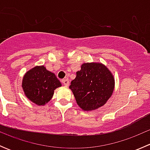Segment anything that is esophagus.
I'll list each match as a JSON object with an SVG mask.
<instances>
[{
    "instance_id": "34e87169",
    "label": "esophagus",
    "mask_w": 150,
    "mask_h": 150,
    "mask_svg": "<svg viewBox=\"0 0 150 150\" xmlns=\"http://www.w3.org/2000/svg\"><path fill=\"white\" fill-rule=\"evenodd\" d=\"M62 83L65 86H68L69 84V81H68V79H63L62 81Z\"/></svg>"
}]
</instances>
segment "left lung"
<instances>
[{
  "label": "left lung",
  "instance_id": "1",
  "mask_svg": "<svg viewBox=\"0 0 150 150\" xmlns=\"http://www.w3.org/2000/svg\"><path fill=\"white\" fill-rule=\"evenodd\" d=\"M114 86V78L107 67L101 63H84L69 88L78 106L88 111L103 106L112 94Z\"/></svg>",
  "mask_w": 150,
  "mask_h": 150
}]
</instances>
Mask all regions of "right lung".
<instances>
[{
  "instance_id": "add662e5",
  "label": "right lung",
  "mask_w": 150,
  "mask_h": 150,
  "mask_svg": "<svg viewBox=\"0 0 150 150\" xmlns=\"http://www.w3.org/2000/svg\"><path fill=\"white\" fill-rule=\"evenodd\" d=\"M61 86L57 76L47 70L44 66L35 67L29 70L22 81L25 96L38 105L48 103L54 95V90Z\"/></svg>"
}]
</instances>
